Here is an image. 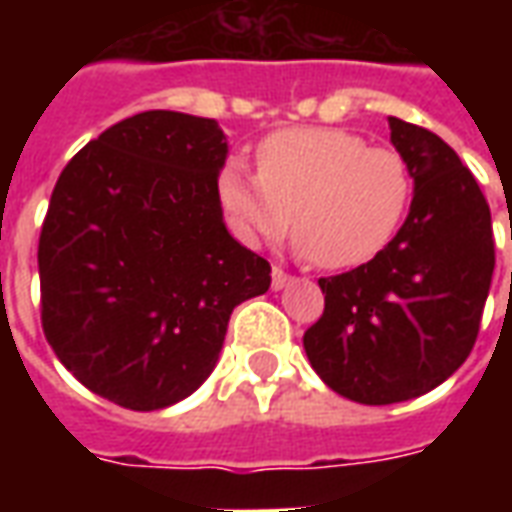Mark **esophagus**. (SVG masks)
<instances>
[{"label": "esophagus", "mask_w": 512, "mask_h": 512, "mask_svg": "<svg viewBox=\"0 0 512 512\" xmlns=\"http://www.w3.org/2000/svg\"><path fill=\"white\" fill-rule=\"evenodd\" d=\"M290 282H293V277H290V274H285L282 268H274V271H271V288L274 290L288 288Z\"/></svg>", "instance_id": "34e87169"}]
</instances>
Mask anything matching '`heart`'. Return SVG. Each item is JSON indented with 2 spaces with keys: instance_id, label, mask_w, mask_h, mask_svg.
I'll return each instance as SVG.
<instances>
[{
  "instance_id": "1",
  "label": "heart",
  "mask_w": 512,
  "mask_h": 512,
  "mask_svg": "<svg viewBox=\"0 0 512 512\" xmlns=\"http://www.w3.org/2000/svg\"><path fill=\"white\" fill-rule=\"evenodd\" d=\"M414 194L395 147H370L340 128H293L257 150V175L230 161L219 178L227 219L249 244L279 241L290 224L299 252L323 268H354L384 249Z\"/></svg>"
}]
</instances>
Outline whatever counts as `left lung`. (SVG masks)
Returning a JSON list of instances; mask_svg holds the SVG:
<instances>
[{
  "mask_svg": "<svg viewBox=\"0 0 512 512\" xmlns=\"http://www.w3.org/2000/svg\"><path fill=\"white\" fill-rule=\"evenodd\" d=\"M389 142L414 178L406 222L365 266L318 279L326 307L304 334L323 384L365 406L444 384L472 351L494 277L491 211L458 153L397 117Z\"/></svg>",
  "mask_w": 512,
  "mask_h": 512,
  "instance_id": "1",
  "label": "left lung"
}]
</instances>
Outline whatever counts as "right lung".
<instances>
[{
  "mask_svg": "<svg viewBox=\"0 0 512 512\" xmlns=\"http://www.w3.org/2000/svg\"><path fill=\"white\" fill-rule=\"evenodd\" d=\"M227 136L183 112L126 117L62 169L38 246L43 332L90 392L175 406L211 376L271 266L224 224Z\"/></svg>",
  "mask_w": 512,
  "mask_h": 512,
  "instance_id": "right-lung-1",
  "label": "right lung"
}]
</instances>
